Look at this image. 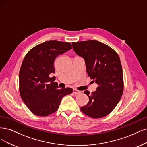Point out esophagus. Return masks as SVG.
Masks as SVG:
<instances>
[{
    "label": "esophagus",
    "instance_id": "esophagus-1",
    "mask_svg": "<svg viewBox=\"0 0 147 147\" xmlns=\"http://www.w3.org/2000/svg\"><path fill=\"white\" fill-rule=\"evenodd\" d=\"M81 93V92L78 90H76V89H74L73 90V93L75 94H80Z\"/></svg>",
    "mask_w": 147,
    "mask_h": 147
}]
</instances>
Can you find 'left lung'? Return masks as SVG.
<instances>
[{
	"mask_svg": "<svg viewBox=\"0 0 147 147\" xmlns=\"http://www.w3.org/2000/svg\"><path fill=\"white\" fill-rule=\"evenodd\" d=\"M73 50L84 59L86 72L99 86L95 92L84 93L89 102L80 110L92 118L107 116L121 100L123 91V76L117 53L108 45L97 40L73 42Z\"/></svg>",
	"mask_w": 147,
	"mask_h": 147,
	"instance_id": "obj_1",
	"label": "left lung"
}]
</instances>
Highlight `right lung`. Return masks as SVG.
Returning <instances> with one entry per match:
<instances>
[{"instance_id":"add662e5","label":"right lung","mask_w":147,"mask_h":147,"mask_svg":"<svg viewBox=\"0 0 147 147\" xmlns=\"http://www.w3.org/2000/svg\"><path fill=\"white\" fill-rule=\"evenodd\" d=\"M72 48L70 43L50 40L37 45L25 56L20 69L19 91L22 99L32 113L47 116L56 111L62 97L73 89H59L54 62L56 57Z\"/></svg>"}]
</instances>
